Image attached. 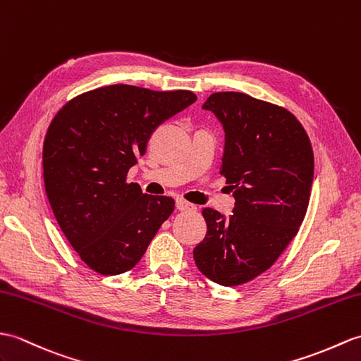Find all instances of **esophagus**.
I'll return each mask as SVG.
<instances>
[{"instance_id": "34e87169", "label": "esophagus", "mask_w": 361, "mask_h": 361, "mask_svg": "<svg viewBox=\"0 0 361 361\" xmlns=\"http://www.w3.org/2000/svg\"><path fill=\"white\" fill-rule=\"evenodd\" d=\"M175 204H177L178 211H195V209H197L195 204H192V203H189V201L181 200V198H177Z\"/></svg>"}]
</instances>
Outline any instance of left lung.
Listing matches in <instances>:
<instances>
[{
  "instance_id": "8db88e82",
  "label": "left lung",
  "mask_w": 361,
  "mask_h": 361,
  "mask_svg": "<svg viewBox=\"0 0 361 361\" xmlns=\"http://www.w3.org/2000/svg\"><path fill=\"white\" fill-rule=\"evenodd\" d=\"M203 109L223 124L220 173L235 207L229 219L203 209L207 232L194 259L209 280L238 286L269 269L297 235L311 198L314 152L303 126L284 107L216 92Z\"/></svg>"
}]
</instances>
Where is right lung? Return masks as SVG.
I'll use <instances>...</instances> for the list:
<instances>
[{
	"mask_svg": "<svg viewBox=\"0 0 361 361\" xmlns=\"http://www.w3.org/2000/svg\"><path fill=\"white\" fill-rule=\"evenodd\" d=\"M195 102L190 90L114 85L75 97L50 123L43 147L46 194L90 269L130 271L173 212L172 198L142 194L126 175L158 126Z\"/></svg>",
	"mask_w": 361,
	"mask_h": 361,
	"instance_id": "add662e5",
	"label": "right lung"
}]
</instances>
